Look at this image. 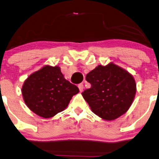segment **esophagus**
<instances>
[{
	"label": "esophagus",
	"instance_id": "obj_1",
	"mask_svg": "<svg viewBox=\"0 0 159 159\" xmlns=\"http://www.w3.org/2000/svg\"><path fill=\"white\" fill-rule=\"evenodd\" d=\"M78 88H79L80 92H82L84 89V84H78Z\"/></svg>",
	"mask_w": 159,
	"mask_h": 159
}]
</instances>
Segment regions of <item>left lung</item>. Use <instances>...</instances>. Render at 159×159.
<instances>
[{
	"mask_svg": "<svg viewBox=\"0 0 159 159\" xmlns=\"http://www.w3.org/2000/svg\"><path fill=\"white\" fill-rule=\"evenodd\" d=\"M91 84L82 95L92 111L106 120H113L128 111L136 93V82L127 71L114 64L99 65L86 76Z\"/></svg>",
	"mask_w": 159,
	"mask_h": 159,
	"instance_id": "obj_1",
	"label": "left lung"
}]
</instances>
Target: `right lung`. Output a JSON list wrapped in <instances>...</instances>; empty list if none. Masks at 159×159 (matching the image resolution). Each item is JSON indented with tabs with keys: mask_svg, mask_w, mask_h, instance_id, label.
<instances>
[{
	"mask_svg": "<svg viewBox=\"0 0 159 159\" xmlns=\"http://www.w3.org/2000/svg\"><path fill=\"white\" fill-rule=\"evenodd\" d=\"M78 92L77 86L67 81L57 66H45L31 74L22 88L28 107L44 118L64 111Z\"/></svg>",
	"mask_w": 159,
	"mask_h": 159,
	"instance_id": "1",
	"label": "right lung"
}]
</instances>
